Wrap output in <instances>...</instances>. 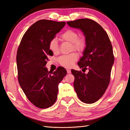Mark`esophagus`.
<instances>
[{
	"mask_svg": "<svg viewBox=\"0 0 130 130\" xmlns=\"http://www.w3.org/2000/svg\"><path fill=\"white\" fill-rule=\"evenodd\" d=\"M67 72L68 74L71 73V70H70L69 69H67Z\"/></svg>",
	"mask_w": 130,
	"mask_h": 130,
	"instance_id": "obj_1",
	"label": "esophagus"
}]
</instances>
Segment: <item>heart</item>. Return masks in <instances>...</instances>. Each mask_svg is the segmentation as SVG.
Masks as SVG:
<instances>
[{
  "label": "heart",
  "instance_id": "1",
  "mask_svg": "<svg viewBox=\"0 0 130 130\" xmlns=\"http://www.w3.org/2000/svg\"><path fill=\"white\" fill-rule=\"evenodd\" d=\"M62 41L72 43V50L83 52L86 46V39L82 36H78L76 31L68 29L63 33L60 36ZM49 49L54 54H57L60 52V48L55 38H53L49 43ZM78 56L76 53H72L68 55H64L58 58V62L65 67H70L78 60Z\"/></svg>",
  "mask_w": 130,
  "mask_h": 130
}]
</instances>
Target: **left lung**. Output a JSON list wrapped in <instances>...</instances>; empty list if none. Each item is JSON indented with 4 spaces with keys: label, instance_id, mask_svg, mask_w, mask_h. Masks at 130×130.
I'll return each instance as SVG.
<instances>
[{
    "label": "left lung",
    "instance_id": "obj_1",
    "mask_svg": "<svg viewBox=\"0 0 130 130\" xmlns=\"http://www.w3.org/2000/svg\"><path fill=\"white\" fill-rule=\"evenodd\" d=\"M67 23L81 29L85 36L86 46L78 65L89 72L86 74L81 70L71 71L78 98L84 103L93 104L104 95L109 84L115 61L111 42L105 30L92 19L82 18Z\"/></svg>",
    "mask_w": 130,
    "mask_h": 130
}]
</instances>
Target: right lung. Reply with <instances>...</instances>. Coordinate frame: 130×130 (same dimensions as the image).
Masks as SVG:
<instances>
[{"mask_svg":"<svg viewBox=\"0 0 130 130\" xmlns=\"http://www.w3.org/2000/svg\"><path fill=\"white\" fill-rule=\"evenodd\" d=\"M65 24L47 19L36 22L23 35L17 50L19 84L28 100L40 108H48L55 103L58 85L67 74L62 67L53 73L45 67L48 56L53 55L49 43Z\"/></svg>","mask_w":130,"mask_h":130,"instance_id":"1","label":"right lung"}]
</instances>
